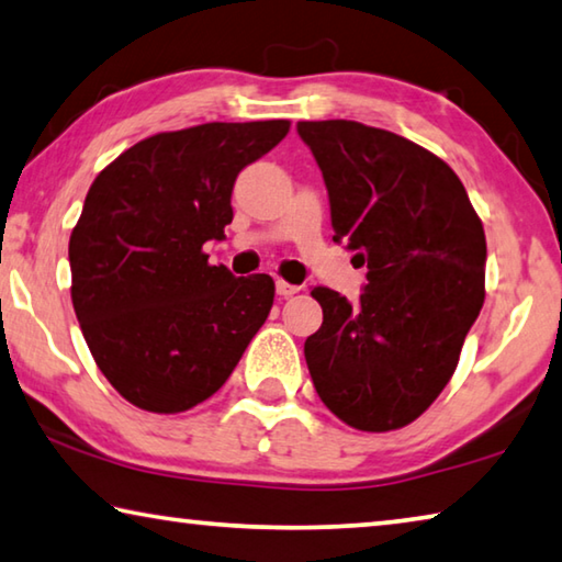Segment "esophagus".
<instances>
[{
  "label": "esophagus",
  "mask_w": 562,
  "mask_h": 562,
  "mask_svg": "<svg viewBox=\"0 0 562 562\" xmlns=\"http://www.w3.org/2000/svg\"><path fill=\"white\" fill-rule=\"evenodd\" d=\"M274 290H278V294H282V297H292V294H297V292H300L297 284L284 282V280H278V282H274Z\"/></svg>",
  "instance_id": "1"
}]
</instances>
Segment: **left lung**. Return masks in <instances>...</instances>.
Here are the masks:
<instances>
[{"mask_svg": "<svg viewBox=\"0 0 562 562\" xmlns=\"http://www.w3.org/2000/svg\"><path fill=\"white\" fill-rule=\"evenodd\" d=\"M325 178L335 243L367 265L359 302L315 288L312 384L359 431L412 424L443 392L483 307L486 235L439 156L357 121H300Z\"/></svg>", "mask_w": 562, "mask_h": 562, "instance_id": "left-lung-1", "label": "left lung"}]
</instances>
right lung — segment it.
<instances>
[{"label":"right lung","mask_w":562,"mask_h":562,"mask_svg":"<svg viewBox=\"0 0 562 562\" xmlns=\"http://www.w3.org/2000/svg\"><path fill=\"white\" fill-rule=\"evenodd\" d=\"M290 121L156 133L106 166L69 240L71 302L103 376L133 406L188 412L221 389L270 315V274L235 278L203 245L233 221V186Z\"/></svg>","instance_id":"obj_1"}]
</instances>
